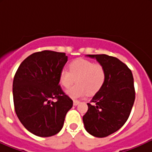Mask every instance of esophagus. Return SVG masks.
<instances>
[{
	"instance_id": "1",
	"label": "esophagus",
	"mask_w": 152,
	"mask_h": 152,
	"mask_svg": "<svg viewBox=\"0 0 152 152\" xmlns=\"http://www.w3.org/2000/svg\"><path fill=\"white\" fill-rule=\"evenodd\" d=\"M79 104V101H78V100H73V105H75V106H76V105H78Z\"/></svg>"
}]
</instances>
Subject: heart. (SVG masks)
I'll return each instance as SVG.
<instances>
[{"label": "heart", "mask_w": 152, "mask_h": 152, "mask_svg": "<svg viewBox=\"0 0 152 152\" xmlns=\"http://www.w3.org/2000/svg\"><path fill=\"white\" fill-rule=\"evenodd\" d=\"M77 84L67 90L69 96L83 97L99 93L105 85L107 72L104 67L99 63L85 59H77L69 65V70L63 68L59 73V82L63 87H70L74 82Z\"/></svg>", "instance_id": "heart-1"}]
</instances>
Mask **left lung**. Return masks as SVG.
<instances>
[{
    "mask_svg": "<svg viewBox=\"0 0 152 152\" xmlns=\"http://www.w3.org/2000/svg\"><path fill=\"white\" fill-rule=\"evenodd\" d=\"M104 67L107 79L103 88L87 103L83 116L85 129L97 137H104L120 129L129 117L135 99L134 79L126 65L106 54L87 55Z\"/></svg>",
    "mask_w": 152,
    "mask_h": 152,
    "instance_id": "obj_1",
    "label": "left lung"
}]
</instances>
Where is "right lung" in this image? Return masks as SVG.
Wrapping results in <instances>:
<instances>
[{"label": "right lung", "mask_w": 152, "mask_h": 152, "mask_svg": "<svg viewBox=\"0 0 152 152\" xmlns=\"http://www.w3.org/2000/svg\"><path fill=\"white\" fill-rule=\"evenodd\" d=\"M67 61L65 53L36 52L23 61L15 73L12 87L15 113L24 127L35 135L57 134L73 107L72 99L59 85V73Z\"/></svg>", "instance_id": "right-lung-1"}]
</instances>
